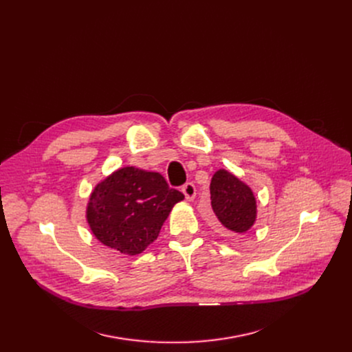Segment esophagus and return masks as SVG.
Wrapping results in <instances>:
<instances>
[{
	"label": "esophagus",
	"instance_id": "34e87169",
	"mask_svg": "<svg viewBox=\"0 0 352 352\" xmlns=\"http://www.w3.org/2000/svg\"><path fill=\"white\" fill-rule=\"evenodd\" d=\"M182 194L185 195L186 201H194L195 195H197V188L192 182H186L185 185H182Z\"/></svg>",
	"mask_w": 352,
	"mask_h": 352
}]
</instances>
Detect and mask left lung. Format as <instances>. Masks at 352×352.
I'll return each mask as SVG.
<instances>
[{
  "instance_id": "obj_1",
  "label": "left lung",
  "mask_w": 352,
  "mask_h": 352,
  "mask_svg": "<svg viewBox=\"0 0 352 352\" xmlns=\"http://www.w3.org/2000/svg\"><path fill=\"white\" fill-rule=\"evenodd\" d=\"M210 204L220 225L233 233H247L257 220L252 189L228 170H217L210 181Z\"/></svg>"
}]
</instances>
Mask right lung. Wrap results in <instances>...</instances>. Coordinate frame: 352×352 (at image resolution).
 Listing matches in <instances>:
<instances>
[{
	"instance_id": "right-lung-1",
	"label": "right lung",
	"mask_w": 352,
	"mask_h": 352,
	"mask_svg": "<svg viewBox=\"0 0 352 352\" xmlns=\"http://www.w3.org/2000/svg\"><path fill=\"white\" fill-rule=\"evenodd\" d=\"M184 195L158 173L123 167L92 189L85 217L104 245L126 255L143 252Z\"/></svg>"
}]
</instances>
